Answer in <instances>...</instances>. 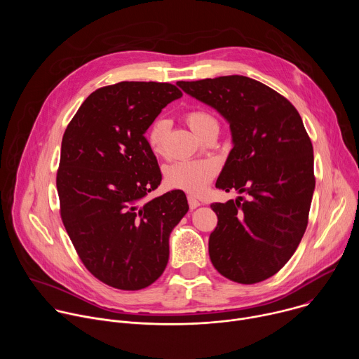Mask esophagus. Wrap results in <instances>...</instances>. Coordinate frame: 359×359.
Listing matches in <instances>:
<instances>
[{"label":"esophagus","mask_w":359,"mask_h":359,"mask_svg":"<svg viewBox=\"0 0 359 359\" xmlns=\"http://www.w3.org/2000/svg\"><path fill=\"white\" fill-rule=\"evenodd\" d=\"M187 201H189V208H190L191 210L200 206V201H198L196 197H193V196H187Z\"/></svg>","instance_id":"1"}]
</instances>
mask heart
<instances>
[{
	"instance_id": "1",
	"label": "heart",
	"mask_w": 359,
	"mask_h": 359,
	"mask_svg": "<svg viewBox=\"0 0 359 359\" xmlns=\"http://www.w3.org/2000/svg\"><path fill=\"white\" fill-rule=\"evenodd\" d=\"M184 121L201 139L210 132H219V122L208 109H191L186 112ZM168 133L169 122L165 119H158L150 125L146 140L155 155L161 156L165 153ZM217 173L219 166L213 161H186L170 165L165 172V180L172 189L183 190L189 194H200L209 187Z\"/></svg>"
}]
</instances>
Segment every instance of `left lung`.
Instances as JSON below:
<instances>
[{
	"label": "left lung",
	"instance_id": "obj_1",
	"mask_svg": "<svg viewBox=\"0 0 359 359\" xmlns=\"http://www.w3.org/2000/svg\"><path fill=\"white\" fill-rule=\"evenodd\" d=\"M230 123L233 149L216 187L248 198L212 203L217 226L209 238L215 269L240 284L278 273L297 250L316 187L313 143L291 102L241 75L179 81Z\"/></svg>",
	"mask_w": 359,
	"mask_h": 359
}]
</instances>
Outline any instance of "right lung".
<instances>
[{
    "instance_id": "add662e5",
    "label": "right lung",
    "mask_w": 359,
    "mask_h": 359,
    "mask_svg": "<svg viewBox=\"0 0 359 359\" xmlns=\"http://www.w3.org/2000/svg\"><path fill=\"white\" fill-rule=\"evenodd\" d=\"M182 90L168 82H119L92 92L68 123L57 172L60 213L86 270L114 288L155 283L169 236L187 213L182 190L142 203L162 180L144 132Z\"/></svg>"
}]
</instances>
